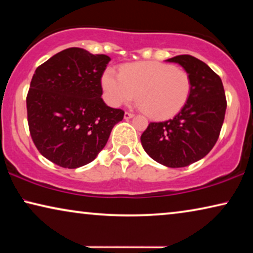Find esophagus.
Returning a JSON list of instances; mask_svg holds the SVG:
<instances>
[{
	"mask_svg": "<svg viewBox=\"0 0 253 253\" xmlns=\"http://www.w3.org/2000/svg\"><path fill=\"white\" fill-rule=\"evenodd\" d=\"M134 115L132 113H129V112H126V114H124V119L126 120H130V119H132Z\"/></svg>",
	"mask_w": 253,
	"mask_h": 253,
	"instance_id": "34e87169",
	"label": "esophagus"
}]
</instances>
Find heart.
Returning <instances> with one entry per match:
<instances>
[{"label": "heart", "instance_id": "heart-1", "mask_svg": "<svg viewBox=\"0 0 253 253\" xmlns=\"http://www.w3.org/2000/svg\"><path fill=\"white\" fill-rule=\"evenodd\" d=\"M101 83L109 105H126L137 95L141 108L157 120L176 115L191 92V79L185 70L152 61L123 65L120 74L107 69Z\"/></svg>", "mask_w": 253, "mask_h": 253}]
</instances>
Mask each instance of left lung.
I'll return each instance as SVG.
<instances>
[{"mask_svg":"<svg viewBox=\"0 0 253 253\" xmlns=\"http://www.w3.org/2000/svg\"><path fill=\"white\" fill-rule=\"evenodd\" d=\"M177 63L191 79V92L181 112L165 122H152L140 137L150 157L170 168H181L210 153L222 127L227 101L222 81L206 63L191 55H178Z\"/></svg>","mask_w":253,"mask_h":253,"instance_id":"1","label":"left lung"}]
</instances>
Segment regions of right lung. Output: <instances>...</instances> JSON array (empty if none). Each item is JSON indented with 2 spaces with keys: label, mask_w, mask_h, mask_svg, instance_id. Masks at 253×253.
Segmentation results:
<instances>
[{
  "label": "right lung",
  "mask_w": 253,
  "mask_h": 253,
  "mask_svg": "<svg viewBox=\"0 0 253 253\" xmlns=\"http://www.w3.org/2000/svg\"><path fill=\"white\" fill-rule=\"evenodd\" d=\"M107 55L72 47L37 68L26 98L27 122L38 151L63 168L92 162L124 112L103 101Z\"/></svg>",
  "instance_id": "add662e5"
}]
</instances>
